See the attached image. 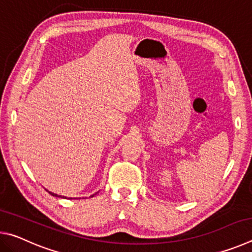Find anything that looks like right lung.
<instances>
[{
	"mask_svg": "<svg viewBox=\"0 0 252 252\" xmlns=\"http://www.w3.org/2000/svg\"><path fill=\"white\" fill-rule=\"evenodd\" d=\"M49 193L51 194V195H54V197H60V195H58V194H55V193H53V192H50V191H49ZM96 193H94V194H92L91 195V197H94V195H95ZM63 198H64V197H63Z\"/></svg>",
	"mask_w": 252,
	"mask_h": 252,
	"instance_id": "obj_1",
	"label": "right lung"
}]
</instances>
